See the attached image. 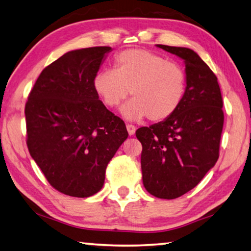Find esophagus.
I'll return each instance as SVG.
<instances>
[{
    "instance_id": "1",
    "label": "esophagus",
    "mask_w": 251,
    "mask_h": 251,
    "mask_svg": "<svg viewBox=\"0 0 251 251\" xmlns=\"http://www.w3.org/2000/svg\"><path fill=\"white\" fill-rule=\"evenodd\" d=\"M126 130H128V132L130 135H133L135 130H137V128H135V126L133 125H130V123H126Z\"/></svg>"
}]
</instances>
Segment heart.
<instances>
[{
  "label": "heart",
  "instance_id": "1",
  "mask_svg": "<svg viewBox=\"0 0 251 251\" xmlns=\"http://www.w3.org/2000/svg\"><path fill=\"white\" fill-rule=\"evenodd\" d=\"M186 86L181 65L141 48L120 51L113 58V70H103L94 78L96 94L109 108L118 107L131 91L133 99L121 110L130 120L170 118L183 102Z\"/></svg>",
  "mask_w": 251,
  "mask_h": 251
}]
</instances>
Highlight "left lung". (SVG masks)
<instances>
[{
  "instance_id": "1",
  "label": "left lung",
  "mask_w": 251,
  "mask_h": 251,
  "mask_svg": "<svg viewBox=\"0 0 251 251\" xmlns=\"http://www.w3.org/2000/svg\"><path fill=\"white\" fill-rule=\"evenodd\" d=\"M157 47L184 59L186 94L172 116L142 126L135 135L142 144L144 187L153 196L173 200L193 190L218 160L223 98L216 75L194 50Z\"/></svg>"
}]
</instances>
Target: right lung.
<instances>
[{
    "instance_id": "1",
    "label": "right lung",
    "mask_w": 251,
    "mask_h": 251,
    "mask_svg": "<svg viewBox=\"0 0 251 251\" xmlns=\"http://www.w3.org/2000/svg\"><path fill=\"white\" fill-rule=\"evenodd\" d=\"M109 46L66 52L43 69L25 104L26 144L48 183L89 197L102 187L107 165L128 138L122 119L94 88Z\"/></svg>"
}]
</instances>
